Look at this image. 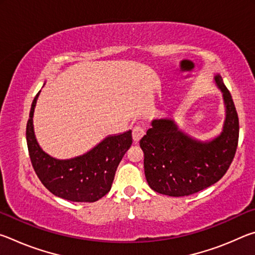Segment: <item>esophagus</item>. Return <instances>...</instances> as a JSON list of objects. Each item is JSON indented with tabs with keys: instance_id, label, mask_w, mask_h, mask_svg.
I'll list each match as a JSON object with an SVG mask.
<instances>
[{
	"instance_id": "obj_1",
	"label": "esophagus",
	"mask_w": 255,
	"mask_h": 255,
	"mask_svg": "<svg viewBox=\"0 0 255 255\" xmlns=\"http://www.w3.org/2000/svg\"><path fill=\"white\" fill-rule=\"evenodd\" d=\"M145 135V129L141 126H135L132 129V139L136 141H139L141 137Z\"/></svg>"
}]
</instances>
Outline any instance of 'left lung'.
Segmentation results:
<instances>
[{
	"instance_id": "left-lung-1",
	"label": "left lung",
	"mask_w": 255,
	"mask_h": 255,
	"mask_svg": "<svg viewBox=\"0 0 255 255\" xmlns=\"http://www.w3.org/2000/svg\"><path fill=\"white\" fill-rule=\"evenodd\" d=\"M223 92L226 118L223 131L210 141L193 139L171 119H155L139 144L144 170L154 191L170 197L199 192L221 180L235 156L239 144V116L221 75L215 76Z\"/></svg>"
}]
</instances>
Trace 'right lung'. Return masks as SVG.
Segmentation results:
<instances>
[{
    "label": "right lung",
    "instance_id": "add662e5",
    "mask_svg": "<svg viewBox=\"0 0 255 255\" xmlns=\"http://www.w3.org/2000/svg\"><path fill=\"white\" fill-rule=\"evenodd\" d=\"M40 91L34 97L27 123V145L34 172L41 183L63 199L94 202L110 191L116 171L132 143L131 130L109 136L82 156L56 159L38 145L33 131V111Z\"/></svg>",
    "mask_w": 255,
    "mask_h": 255
}]
</instances>
